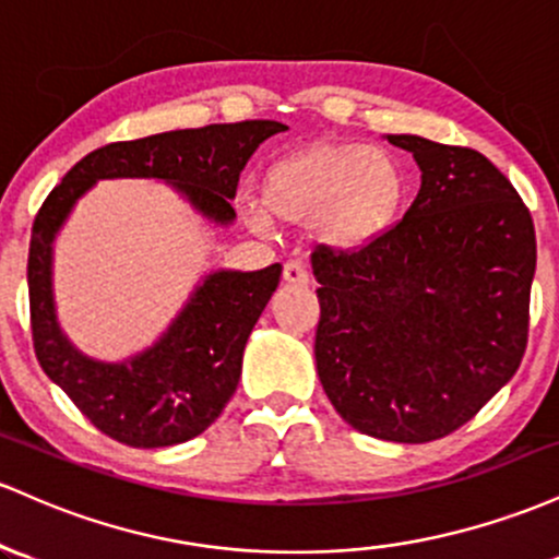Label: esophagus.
Masks as SVG:
<instances>
[{
    "instance_id": "34e87169",
    "label": "esophagus",
    "mask_w": 559,
    "mask_h": 559,
    "mask_svg": "<svg viewBox=\"0 0 559 559\" xmlns=\"http://www.w3.org/2000/svg\"><path fill=\"white\" fill-rule=\"evenodd\" d=\"M282 280H285L287 285L304 287L306 282H309V274H306L304 263H300V261H287L285 266H282Z\"/></svg>"
}]
</instances>
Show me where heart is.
Masks as SVG:
<instances>
[{"label": "heart", "mask_w": 559, "mask_h": 559, "mask_svg": "<svg viewBox=\"0 0 559 559\" xmlns=\"http://www.w3.org/2000/svg\"><path fill=\"white\" fill-rule=\"evenodd\" d=\"M406 179L399 160L354 142H313L274 163L261 181L250 227L269 229V213L290 224H313L337 248H359L396 222Z\"/></svg>", "instance_id": "obj_1"}]
</instances>
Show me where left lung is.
Listing matches in <instances>:
<instances>
[{
	"instance_id": "1",
	"label": "left lung",
	"mask_w": 559,
	"mask_h": 559,
	"mask_svg": "<svg viewBox=\"0 0 559 559\" xmlns=\"http://www.w3.org/2000/svg\"><path fill=\"white\" fill-rule=\"evenodd\" d=\"M415 155L409 211L359 248L317 246L313 356L350 428L425 443L469 423L528 346L536 231L486 155L391 134Z\"/></svg>"
}]
</instances>
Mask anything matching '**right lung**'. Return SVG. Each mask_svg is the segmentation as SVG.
Listing matches in <instances>:
<instances>
[{
	"mask_svg": "<svg viewBox=\"0 0 559 559\" xmlns=\"http://www.w3.org/2000/svg\"><path fill=\"white\" fill-rule=\"evenodd\" d=\"M285 129L277 121L211 123L105 144L84 155L36 213L28 248L36 359L81 415L118 443L134 449L174 447L216 423L237 391L248 335L277 290L282 266L211 274L158 346L127 364H99L81 356L55 322L49 290L55 231L94 181L116 177L174 181L205 216L227 224L235 218L229 198H235L248 158L263 140Z\"/></svg>",
	"mask_w": 559,
	"mask_h": 559,
	"instance_id": "1",
	"label": "right lung"
}]
</instances>
